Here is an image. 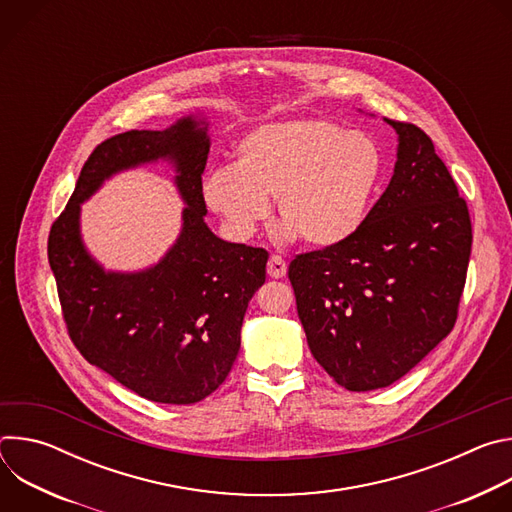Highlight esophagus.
I'll list each match as a JSON object with an SVG mask.
<instances>
[{
    "instance_id": "34e87169",
    "label": "esophagus",
    "mask_w": 512,
    "mask_h": 512,
    "mask_svg": "<svg viewBox=\"0 0 512 512\" xmlns=\"http://www.w3.org/2000/svg\"><path fill=\"white\" fill-rule=\"evenodd\" d=\"M287 273V263L281 255H271L267 261V275L273 279H279Z\"/></svg>"
}]
</instances>
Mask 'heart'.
Segmentation results:
<instances>
[{
  "label": "heart",
  "instance_id": "1",
  "mask_svg": "<svg viewBox=\"0 0 512 512\" xmlns=\"http://www.w3.org/2000/svg\"><path fill=\"white\" fill-rule=\"evenodd\" d=\"M383 168L371 135L324 119H289L247 133L235 164L214 168L202 192L239 239L257 231L269 216L267 200H277L287 237L334 247L362 227Z\"/></svg>",
  "mask_w": 512,
  "mask_h": 512
}]
</instances>
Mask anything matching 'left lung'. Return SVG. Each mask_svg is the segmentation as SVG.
Returning <instances> with one entry per match:
<instances>
[{"instance_id": "obj_1", "label": "left lung", "mask_w": 512, "mask_h": 512, "mask_svg": "<svg viewBox=\"0 0 512 512\" xmlns=\"http://www.w3.org/2000/svg\"><path fill=\"white\" fill-rule=\"evenodd\" d=\"M385 121L399 135L387 190L350 239L287 271L314 358L356 393L393 385L452 332L472 251L468 204L431 137Z\"/></svg>"}]
</instances>
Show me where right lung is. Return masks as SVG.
Segmentation results:
<instances>
[{"label":"right lung","mask_w":512,"mask_h":512,"mask_svg":"<svg viewBox=\"0 0 512 512\" xmlns=\"http://www.w3.org/2000/svg\"><path fill=\"white\" fill-rule=\"evenodd\" d=\"M210 143L192 117L164 131H125L99 143L52 223L48 261L68 336L77 350L143 399L198 403L229 377L241 326L265 283L267 251L227 243L204 223L202 172ZM170 157L189 206L177 245L152 270L105 274L84 251L78 210L111 173Z\"/></svg>","instance_id":"1"}]
</instances>
